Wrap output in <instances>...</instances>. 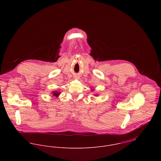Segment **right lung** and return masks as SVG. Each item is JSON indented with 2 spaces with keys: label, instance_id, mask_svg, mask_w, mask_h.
Returning <instances> with one entry per match:
<instances>
[{
  "label": "right lung",
  "instance_id": "1",
  "mask_svg": "<svg viewBox=\"0 0 161 161\" xmlns=\"http://www.w3.org/2000/svg\"><path fill=\"white\" fill-rule=\"evenodd\" d=\"M60 94V93L59 92H53V95H54V96H56V97H58L59 95Z\"/></svg>",
  "mask_w": 161,
  "mask_h": 161
}]
</instances>
